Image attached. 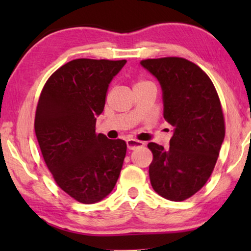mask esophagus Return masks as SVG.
<instances>
[{"mask_svg":"<svg viewBox=\"0 0 251 251\" xmlns=\"http://www.w3.org/2000/svg\"><path fill=\"white\" fill-rule=\"evenodd\" d=\"M144 145H145V143L140 142V140H137V139H128V140H126V146H128L129 150L138 149V147H143Z\"/></svg>","mask_w":251,"mask_h":251,"instance_id":"1","label":"esophagus"}]
</instances>
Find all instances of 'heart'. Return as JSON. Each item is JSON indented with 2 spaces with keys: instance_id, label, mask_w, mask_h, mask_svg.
<instances>
[{
  "instance_id": "obj_1",
  "label": "heart",
  "mask_w": 251,
  "mask_h": 251,
  "mask_svg": "<svg viewBox=\"0 0 251 251\" xmlns=\"http://www.w3.org/2000/svg\"><path fill=\"white\" fill-rule=\"evenodd\" d=\"M145 83H150V82H147V81H138L136 83V85H140V84H145ZM135 85V87H136Z\"/></svg>"
}]
</instances>
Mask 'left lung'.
Wrapping results in <instances>:
<instances>
[{
  "label": "left lung",
  "mask_w": 251,
  "mask_h": 251,
  "mask_svg": "<svg viewBox=\"0 0 251 251\" xmlns=\"http://www.w3.org/2000/svg\"><path fill=\"white\" fill-rule=\"evenodd\" d=\"M159 80L163 116L174 128L170 147L150 143L153 161L150 179L154 191L171 201H184L211 176L225 137L224 114L210 77L180 57L140 61Z\"/></svg>",
  "instance_id": "1"
}]
</instances>
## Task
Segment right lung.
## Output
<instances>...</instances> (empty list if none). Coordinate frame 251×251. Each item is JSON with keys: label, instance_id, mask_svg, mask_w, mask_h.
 Listing matches in <instances>:
<instances>
[{"label": "right lung", "instance_id": "add662e5", "mask_svg": "<svg viewBox=\"0 0 251 251\" xmlns=\"http://www.w3.org/2000/svg\"><path fill=\"white\" fill-rule=\"evenodd\" d=\"M123 60L68 61L44 84L36 106L35 135L48 169L74 200L91 204L111 193L126 153L122 139L96 132L112 78Z\"/></svg>", "mask_w": 251, "mask_h": 251}]
</instances>
